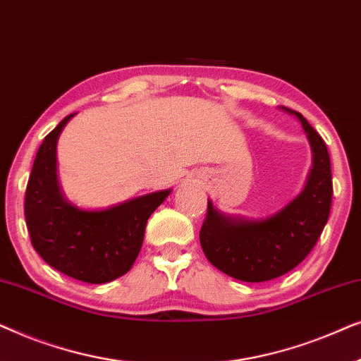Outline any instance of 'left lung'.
Returning <instances> with one entry per match:
<instances>
[{
	"label": "left lung",
	"mask_w": 361,
	"mask_h": 361,
	"mask_svg": "<svg viewBox=\"0 0 361 361\" xmlns=\"http://www.w3.org/2000/svg\"><path fill=\"white\" fill-rule=\"evenodd\" d=\"M312 147V169L304 190L278 214L246 220L220 214L209 200L200 228L202 250L215 268L246 283L279 278L302 263L320 238L332 205V171L327 146L298 111Z\"/></svg>",
	"instance_id": "1"
}]
</instances>
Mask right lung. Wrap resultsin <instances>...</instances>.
I'll return each mask as SVG.
<instances>
[{
  "instance_id": "add662e5",
  "label": "right lung",
  "mask_w": 361,
  "mask_h": 361,
  "mask_svg": "<svg viewBox=\"0 0 361 361\" xmlns=\"http://www.w3.org/2000/svg\"><path fill=\"white\" fill-rule=\"evenodd\" d=\"M68 115L44 137L27 180L24 215L31 243L54 269L73 279L103 284L131 269L147 219L171 189L136 197L105 210H82L63 199L57 180V140Z\"/></svg>"
}]
</instances>
